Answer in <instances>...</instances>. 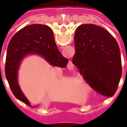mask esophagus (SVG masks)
Here are the masks:
<instances>
[{
	"label": "esophagus",
	"mask_w": 127,
	"mask_h": 127,
	"mask_svg": "<svg viewBox=\"0 0 127 127\" xmlns=\"http://www.w3.org/2000/svg\"><path fill=\"white\" fill-rule=\"evenodd\" d=\"M73 67H74V65H73V64L71 63H69L68 64V65H67V68L69 69V70H72V69H73Z\"/></svg>",
	"instance_id": "esophagus-1"
}]
</instances>
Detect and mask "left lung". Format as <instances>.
<instances>
[{
	"label": "left lung",
	"instance_id": "left-lung-1",
	"mask_svg": "<svg viewBox=\"0 0 127 127\" xmlns=\"http://www.w3.org/2000/svg\"><path fill=\"white\" fill-rule=\"evenodd\" d=\"M74 41L75 53L72 63L86 83L103 95H114L122 75L116 40L105 29L86 24L76 29Z\"/></svg>",
	"mask_w": 127,
	"mask_h": 127
}]
</instances>
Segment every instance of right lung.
<instances>
[{"instance_id": "1", "label": "right lung", "mask_w": 127, "mask_h": 127, "mask_svg": "<svg viewBox=\"0 0 127 127\" xmlns=\"http://www.w3.org/2000/svg\"><path fill=\"white\" fill-rule=\"evenodd\" d=\"M37 54L52 66L66 67L68 59L58 50L52 29L43 24L25 26L13 35L7 48L5 62V76L16 98L31 106L19 86L18 73L20 66L26 56Z\"/></svg>"}]
</instances>
